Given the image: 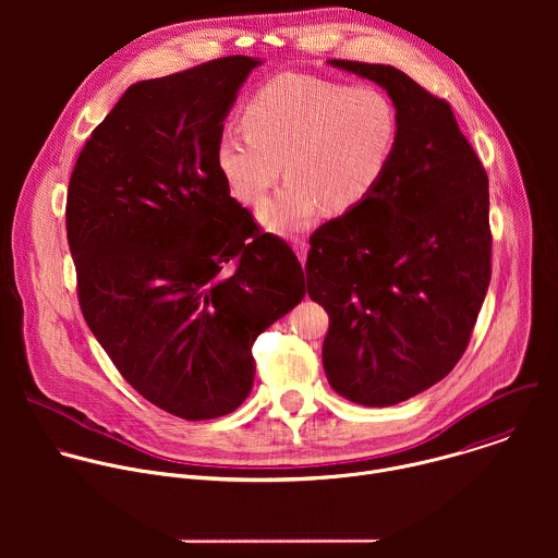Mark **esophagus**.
Instances as JSON below:
<instances>
[{"label": "esophagus", "mask_w": 558, "mask_h": 558, "mask_svg": "<svg viewBox=\"0 0 558 558\" xmlns=\"http://www.w3.org/2000/svg\"><path fill=\"white\" fill-rule=\"evenodd\" d=\"M291 247H293L295 256L300 258V263L304 265V263H306V252H308V243H306V241H298V238H295V241L291 243Z\"/></svg>", "instance_id": "34e87169"}]
</instances>
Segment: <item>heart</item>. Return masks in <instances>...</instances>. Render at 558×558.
<instances>
[{
	"label": "heart",
	"instance_id": "b5f03b06",
	"mask_svg": "<svg viewBox=\"0 0 558 558\" xmlns=\"http://www.w3.org/2000/svg\"><path fill=\"white\" fill-rule=\"evenodd\" d=\"M243 130L247 136L218 138V172L245 205H258L284 172L287 183L258 220L271 233L293 235L323 209L349 214L379 190L400 141V114L375 86L287 72L250 99Z\"/></svg>",
	"mask_w": 558,
	"mask_h": 558
}]
</instances>
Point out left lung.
<instances>
[{"mask_svg": "<svg viewBox=\"0 0 558 558\" xmlns=\"http://www.w3.org/2000/svg\"><path fill=\"white\" fill-rule=\"evenodd\" d=\"M377 84L400 114L379 190L315 229L306 291L329 313L323 364L347 400L384 409L444 379L490 284L488 174L450 106L384 63L329 59Z\"/></svg>", "mask_w": 558, "mask_h": 558, "instance_id": "1", "label": "left lung"}]
</instances>
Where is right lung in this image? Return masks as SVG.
Returning a JSON list of instances; mask_svg holds the SVG:
<instances>
[{
    "instance_id": "right-lung-1",
    "label": "right lung",
    "mask_w": 558,
    "mask_h": 558,
    "mask_svg": "<svg viewBox=\"0 0 558 558\" xmlns=\"http://www.w3.org/2000/svg\"><path fill=\"white\" fill-rule=\"evenodd\" d=\"M263 59L130 86L76 158L68 247L90 331L147 402L201 422L241 407L256 338L306 293L291 247L229 196L216 143Z\"/></svg>"
}]
</instances>
